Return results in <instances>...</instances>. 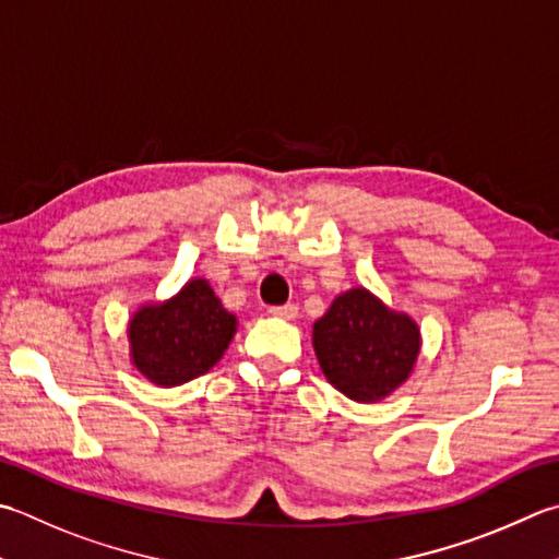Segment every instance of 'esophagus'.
<instances>
[{
	"label": "esophagus",
	"mask_w": 559,
	"mask_h": 559,
	"mask_svg": "<svg viewBox=\"0 0 559 559\" xmlns=\"http://www.w3.org/2000/svg\"><path fill=\"white\" fill-rule=\"evenodd\" d=\"M273 317H281V320H295L298 317V305H278V308L269 310Z\"/></svg>",
	"instance_id": "esophagus-1"
}]
</instances>
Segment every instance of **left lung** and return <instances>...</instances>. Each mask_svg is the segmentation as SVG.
<instances>
[{
    "label": "left lung",
    "instance_id": "obj_1",
    "mask_svg": "<svg viewBox=\"0 0 559 559\" xmlns=\"http://www.w3.org/2000/svg\"><path fill=\"white\" fill-rule=\"evenodd\" d=\"M324 378L354 402H380L412 376L421 334L409 314L390 310L366 288L338 295L312 326Z\"/></svg>",
    "mask_w": 559,
    "mask_h": 559
}]
</instances>
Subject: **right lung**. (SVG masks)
<instances>
[{
	"label": "right lung",
	"mask_w": 559,
	"mask_h": 559,
	"mask_svg": "<svg viewBox=\"0 0 559 559\" xmlns=\"http://www.w3.org/2000/svg\"><path fill=\"white\" fill-rule=\"evenodd\" d=\"M237 317L205 278H191L174 298L142 305L128 324L130 360L150 382L177 388L207 373L227 352Z\"/></svg>",
	"instance_id": "add662e5"
}]
</instances>
